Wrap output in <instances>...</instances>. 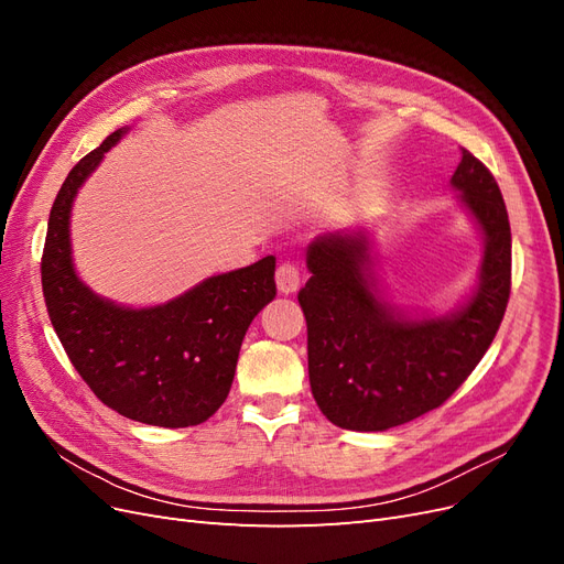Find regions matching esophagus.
Returning a JSON list of instances; mask_svg holds the SVG:
<instances>
[{"instance_id": "obj_1", "label": "esophagus", "mask_w": 564, "mask_h": 564, "mask_svg": "<svg viewBox=\"0 0 564 564\" xmlns=\"http://www.w3.org/2000/svg\"><path fill=\"white\" fill-rule=\"evenodd\" d=\"M275 282H278V289L282 294H294L301 284L299 263H294V261L280 263L275 270Z\"/></svg>"}]
</instances>
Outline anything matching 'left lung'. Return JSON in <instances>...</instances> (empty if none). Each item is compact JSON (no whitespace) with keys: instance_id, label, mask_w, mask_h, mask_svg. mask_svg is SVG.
I'll return each mask as SVG.
<instances>
[{"instance_id":"left-lung-1","label":"left lung","mask_w":564,"mask_h":564,"mask_svg":"<svg viewBox=\"0 0 564 564\" xmlns=\"http://www.w3.org/2000/svg\"><path fill=\"white\" fill-rule=\"evenodd\" d=\"M485 235L480 282L445 317L409 319L386 303L367 237L322 235L308 247L311 280L299 292L308 324V373L319 412L346 431H388L454 395L482 360L510 296V224L489 169L460 148L452 176Z\"/></svg>"}]
</instances>
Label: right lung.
Segmentation results:
<instances>
[{
    "label": "right lung",
    "instance_id": "add662e5",
    "mask_svg": "<svg viewBox=\"0 0 564 564\" xmlns=\"http://www.w3.org/2000/svg\"><path fill=\"white\" fill-rule=\"evenodd\" d=\"M124 133H110L61 185L42 253L44 301L67 357L100 402L131 421L187 429L226 402L249 324L278 294L275 256L152 308L96 296L73 265L70 212L79 185Z\"/></svg>",
    "mask_w": 564,
    "mask_h": 564
}]
</instances>
